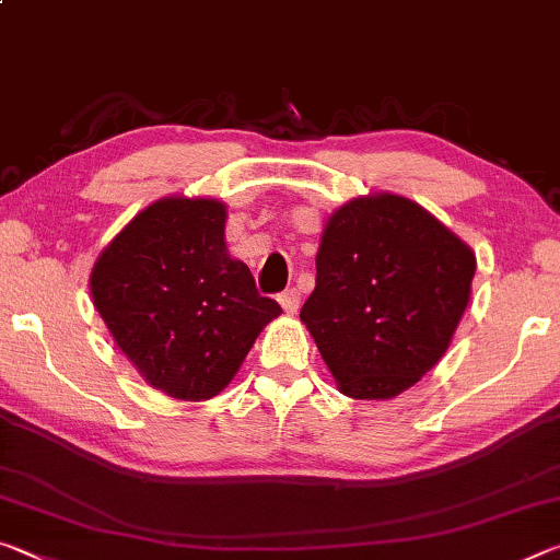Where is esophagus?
Instances as JSON below:
<instances>
[{"mask_svg": "<svg viewBox=\"0 0 560 560\" xmlns=\"http://www.w3.org/2000/svg\"><path fill=\"white\" fill-rule=\"evenodd\" d=\"M279 303H281V308L287 311V314H296L299 306H301V293L296 289L283 291L279 296Z\"/></svg>", "mask_w": 560, "mask_h": 560, "instance_id": "1", "label": "esophagus"}]
</instances>
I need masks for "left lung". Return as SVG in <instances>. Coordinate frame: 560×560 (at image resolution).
<instances>
[{"mask_svg":"<svg viewBox=\"0 0 560 560\" xmlns=\"http://www.w3.org/2000/svg\"><path fill=\"white\" fill-rule=\"evenodd\" d=\"M474 271L471 246L422 205L393 192L340 205L301 308L338 390L390 400L432 371L467 311Z\"/></svg>","mask_w":560,"mask_h":560,"instance_id":"left-lung-1","label":"left lung"}]
</instances>
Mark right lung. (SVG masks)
<instances>
[{"instance_id": "add662e5", "label": "right lung", "mask_w": 560, "mask_h": 560, "mask_svg": "<svg viewBox=\"0 0 560 560\" xmlns=\"http://www.w3.org/2000/svg\"><path fill=\"white\" fill-rule=\"evenodd\" d=\"M226 205L173 195L148 205L98 254L93 306L140 377L175 400L220 395L281 314L224 242Z\"/></svg>"}]
</instances>
